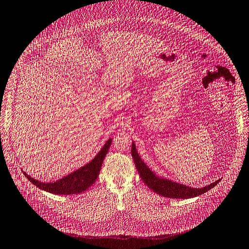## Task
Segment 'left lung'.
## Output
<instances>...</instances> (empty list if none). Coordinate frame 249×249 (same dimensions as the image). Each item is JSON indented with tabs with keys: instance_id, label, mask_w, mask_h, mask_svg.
I'll return each instance as SVG.
<instances>
[{
	"instance_id": "left-lung-1",
	"label": "left lung",
	"mask_w": 249,
	"mask_h": 249,
	"mask_svg": "<svg viewBox=\"0 0 249 249\" xmlns=\"http://www.w3.org/2000/svg\"><path fill=\"white\" fill-rule=\"evenodd\" d=\"M132 156L134 158L135 165L139 174H140L143 182L150 188L153 192L164 197L182 198V199L196 197L198 195H201L207 192L208 190H211L212 188H213L218 182H220V180H217L203 188H191L180 183L167 180V178L158 177L145 164L144 161H142V159L139 156L136 150V146L134 142L132 144Z\"/></svg>"
}]
</instances>
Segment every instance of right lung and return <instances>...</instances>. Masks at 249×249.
Returning a JSON list of instances; mask_svg holds the SVG:
<instances>
[{
    "mask_svg": "<svg viewBox=\"0 0 249 249\" xmlns=\"http://www.w3.org/2000/svg\"><path fill=\"white\" fill-rule=\"evenodd\" d=\"M111 139H109L91 162H89L83 167L78 168L77 171H74L73 173L69 174L68 176L60 178V180H58L56 182L42 183L37 180H35L34 178L26 175L25 173L24 175L35 186L50 193L57 195L82 193L86 191L89 187H91L97 180L104 158L108 152L109 147L111 145Z\"/></svg>",
    "mask_w": 249,
    "mask_h": 249,
    "instance_id": "1",
    "label": "right lung"
}]
</instances>
